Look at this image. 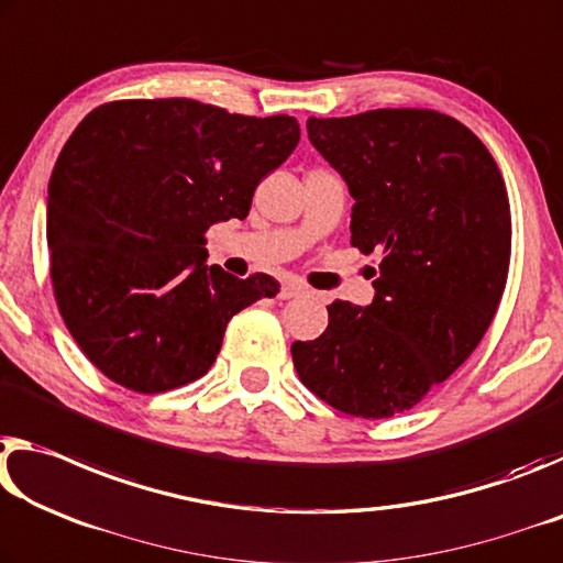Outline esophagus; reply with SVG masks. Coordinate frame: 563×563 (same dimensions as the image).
Returning a JSON list of instances; mask_svg holds the SVG:
<instances>
[{"mask_svg":"<svg viewBox=\"0 0 563 563\" xmlns=\"http://www.w3.org/2000/svg\"><path fill=\"white\" fill-rule=\"evenodd\" d=\"M299 294H303V287H301V284L284 282L282 287H279V299H294V297H299Z\"/></svg>","mask_w":563,"mask_h":563,"instance_id":"obj_1","label":"esophagus"}]
</instances>
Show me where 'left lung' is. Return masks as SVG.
Masks as SVG:
<instances>
[{
	"instance_id": "8db88e82",
	"label": "left lung",
	"mask_w": 563,
	"mask_h": 563,
	"mask_svg": "<svg viewBox=\"0 0 563 563\" xmlns=\"http://www.w3.org/2000/svg\"><path fill=\"white\" fill-rule=\"evenodd\" d=\"M307 132L354 199L352 244L382 264L372 303H329L324 334L291 344L294 366L334 409L394 417L489 329L509 274V197L482 140L431 109L311 117Z\"/></svg>"
}]
</instances>
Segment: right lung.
I'll list each match as a JSON object with an SVG mask.
<instances>
[{"instance_id": "obj_1", "label": "right lung", "mask_w": 563, "mask_h": 563, "mask_svg": "<svg viewBox=\"0 0 563 563\" xmlns=\"http://www.w3.org/2000/svg\"><path fill=\"white\" fill-rule=\"evenodd\" d=\"M301 136L294 117L126 99L81 119L54 164L47 244L59 314L109 379L140 394L209 372L229 319L276 297L269 274L207 264L209 227L246 219Z\"/></svg>"}]
</instances>
